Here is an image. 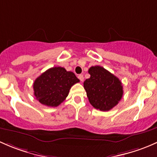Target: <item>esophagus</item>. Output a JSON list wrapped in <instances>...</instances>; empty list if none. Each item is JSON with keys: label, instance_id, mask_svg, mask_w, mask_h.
Segmentation results:
<instances>
[{"label": "esophagus", "instance_id": "obj_1", "mask_svg": "<svg viewBox=\"0 0 157 157\" xmlns=\"http://www.w3.org/2000/svg\"><path fill=\"white\" fill-rule=\"evenodd\" d=\"M78 78L80 79V80L81 82H83V80H84V77H83V74H80V75L78 76Z\"/></svg>", "mask_w": 157, "mask_h": 157}]
</instances>
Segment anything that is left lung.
Masks as SVG:
<instances>
[{
  "label": "left lung",
  "instance_id": "8db88e82",
  "mask_svg": "<svg viewBox=\"0 0 157 157\" xmlns=\"http://www.w3.org/2000/svg\"><path fill=\"white\" fill-rule=\"evenodd\" d=\"M88 72L90 77L84 81L83 86L90 104L101 111H108L123 97L121 81L101 66H92Z\"/></svg>",
  "mask_w": 157,
  "mask_h": 157
}]
</instances>
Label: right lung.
<instances>
[{
  "mask_svg": "<svg viewBox=\"0 0 157 157\" xmlns=\"http://www.w3.org/2000/svg\"><path fill=\"white\" fill-rule=\"evenodd\" d=\"M80 80L62 67L48 69L34 80V95L42 105L57 107L65 100L69 90Z\"/></svg>",
  "mask_w": 157,
  "mask_h": 157,
  "instance_id": "1",
  "label": "right lung"
}]
</instances>
